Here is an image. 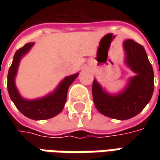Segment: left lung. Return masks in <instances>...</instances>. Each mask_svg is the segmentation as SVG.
<instances>
[{"mask_svg": "<svg viewBox=\"0 0 160 160\" xmlns=\"http://www.w3.org/2000/svg\"><path fill=\"white\" fill-rule=\"evenodd\" d=\"M126 63L135 73L126 87L118 94H110L93 80L92 98L102 115L126 120L138 115L150 102L154 91V73L144 48L133 40L124 42Z\"/></svg>", "mask_w": 160, "mask_h": 160, "instance_id": "1", "label": "left lung"}]
</instances>
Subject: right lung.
Masks as SVG:
<instances>
[{
    "instance_id": "add662e5",
    "label": "right lung",
    "mask_w": 160,
    "mask_h": 160,
    "mask_svg": "<svg viewBox=\"0 0 160 160\" xmlns=\"http://www.w3.org/2000/svg\"><path fill=\"white\" fill-rule=\"evenodd\" d=\"M34 44V42H28L16 52L8 73L7 87L11 101L24 116L34 120L49 119L57 116L64 108L68 87L76 80L79 73L65 77L53 92L42 98L35 100L24 99L16 87L15 77L20 59L30 51Z\"/></svg>"
}]
</instances>
